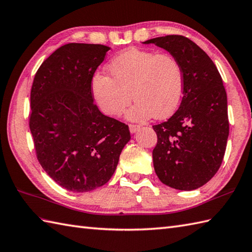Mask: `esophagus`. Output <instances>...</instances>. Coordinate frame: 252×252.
Segmentation results:
<instances>
[{"label":"esophagus","mask_w":252,"mask_h":252,"mask_svg":"<svg viewBox=\"0 0 252 252\" xmlns=\"http://www.w3.org/2000/svg\"><path fill=\"white\" fill-rule=\"evenodd\" d=\"M139 129H140V126L138 125H129V130L131 133H136Z\"/></svg>","instance_id":"esophagus-1"}]
</instances>
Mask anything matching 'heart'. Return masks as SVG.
<instances>
[{
  "instance_id": "1",
  "label": "heart",
  "mask_w": 252,
  "mask_h": 252,
  "mask_svg": "<svg viewBox=\"0 0 252 252\" xmlns=\"http://www.w3.org/2000/svg\"><path fill=\"white\" fill-rule=\"evenodd\" d=\"M111 76L94 74L92 91L105 114L119 116L130 103L128 120L143 122L155 116L166 119L180 105L184 74L179 61L169 54L128 48L108 64Z\"/></svg>"
}]
</instances>
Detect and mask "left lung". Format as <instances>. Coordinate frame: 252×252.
<instances>
[{
  "instance_id": "8db88e82",
  "label": "left lung",
  "mask_w": 252,
  "mask_h": 252,
  "mask_svg": "<svg viewBox=\"0 0 252 252\" xmlns=\"http://www.w3.org/2000/svg\"><path fill=\"white\" fill-rule=\"evenodd\" d=\"M181 64L184 92L180 107L153 129L154 170L166 186L181 191L203 187L219 170L228 138L227 97L214 61L189 38H151Z\"/></svg>"
}]
</instances>
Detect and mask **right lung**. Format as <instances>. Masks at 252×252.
<instances>
[{
    "label": "right lung",
    "instance_id": "1",
    "mask_svg": "<svg viewBox=\"0 0 252 252\" xmlns=\"http://www.w3.org/2000/svg\"><path fill=\"white\" fill-rule=\"evenodd\" d=\"M109 46L70 43L38 68L31 89L30 130L37 159L60 187L91 192L113 176L129 128L94 104L92 80Z\"/></svg>",
    "mask_w": 252,
    "mask_h": 252
}]
</instances>
